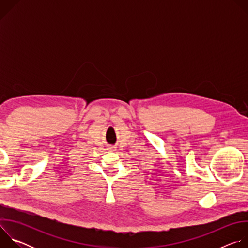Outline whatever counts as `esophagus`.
Wrapping results in <instances>:
<instances>
[{"instance_id":"obj_1","label":"esophagus","mask_w":248,"mask_h":248,"mask_svg":"<svg viewBox=\"0 0 248 248\" xmlns=\"http://www.w3.org/2000/svg\"><path fill=\"white\" fill-rule=\"evenodd\" d=\"M109 149H110V150H112V151H115V150H116V147H114V146H110V147H109Z\"/></svg>"}]
</instances>
